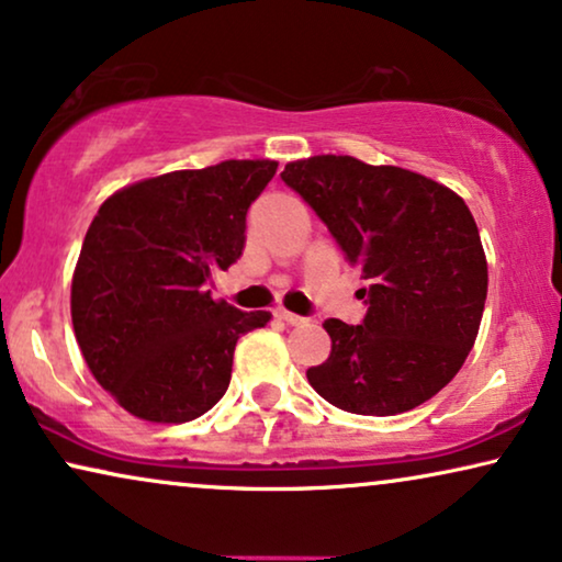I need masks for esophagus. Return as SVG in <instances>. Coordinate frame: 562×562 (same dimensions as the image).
<instances>
[{
	"label": "esophagus",
	"mask_w": 562,
	"mask_h": 562,
	"mask_svg": "<svg viewBox=\"0 0 562 562\" xmlns=\"http://www.w3.org/2000/svg\"><path fill=\"white\" fill-rule=\"evenodd\" d=\"M273 317L276 319H281V322H286V325H304V317H299V314H294V312H289V310H283V306H279V310H273Z\"/></svg>",
	"instance_id": "esophagus-1"
}]
</instances>
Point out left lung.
I'll use <instances>...</instances> for the list:
<instances>
[{
  "instance_id": "1",
  "label": "left lung",
  "mask_w": 562,
  "mask_h": 562,
  "mask_svg": "<svg viewBox=\"0 0 562 562\" xmlns=\"http://www.w3.org/2000/svg\"><path fill=\"white\" fill-rule=\"evenodd\" d=\"M281 179L371 281L363 325L325 322L333 350L306 371L312 389L368 417L425 404L465 363L486 304V252L468 204L427 176L352 156L291 160Z\"/></svg>"
}]
</instances>
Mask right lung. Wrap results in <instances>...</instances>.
Returning <instances> with one entry per match:
<instances>
[{
	"mask_svg": "<svg viewBox=\"0 0 562 562\" xmlns=\"http://www.w3.org/2000/svg\"><path fill=\"white\" fill-rule=\"evenodd\" d=\"M276 168L256 158L153 176L114 191L91 220L71 281L74 335L133 417H202L225 396L240 335L271 319L212 299L206 281L240 258L245 214Z\"/></svg>",
	"mask_w": 562,
	"mask_h": 562,
	"instance_id": "add662e5",
	"label": "right lung"
}]
</instances>
